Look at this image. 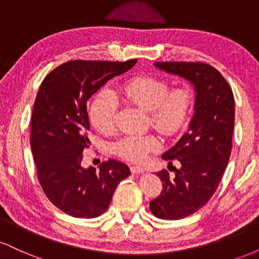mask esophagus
<instances>
[{
    "mask_svg": "<svg viewBox=\"0 0 259 259\" xmlns=\"http://www.w3.org/2000/svg\"><path fill=\"white\" fill-rule=\"evenodd\" d=\"M130 170H132L133 174H141V173H144L145 169L141 167H138V165H133V167L130 168Z\"/></svg>",
    "mask_w": 259,
    "mask_h": 259,
    "instance_id": "1",
    "label": "esophagus"
}]
</instances>
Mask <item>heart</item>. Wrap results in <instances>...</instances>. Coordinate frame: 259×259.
<instances>
[{
	"instance_id": "obj_1",
	"label": "heart",
	"mask_w": 259,
	"mask_h": 259,
	"mask_svg": "<svg viewBox=\"0 0 259 259\" xmlns=\"http://www.w3.org/2000/svg\"><path fill=\"white\" fill-rule=\"evenodd\" d=\"M117 97L129 105L148 111L152 126L168 136L183 129L194 103V95L189 88L181 86L169 91V84L165 80L136 76L124 82L114 94L103 89L95 96L89 114L92 125L101 133L108 134L114 129L118 113ZM159 147L160 140L150 134L124 136L115 142L113 150L121 158L142 162Z\"/></svg>"
}]
</instances>
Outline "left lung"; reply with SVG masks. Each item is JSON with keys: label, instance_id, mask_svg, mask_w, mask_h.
<instances>
[{"label": "left lung", "instance_id": "8db88e82", "mask_svg": "<svg viewBox=\"0 0 259 259\" xmlns=\"http://www.w3.org/2000/svg\"><path fill=\"white\" fill-rule=\"evenodd\" d=\"M163 72L184 78L194 85V117L189 130L162 158L173 164L175 178L167 170L157 175L163 190L150 202L157 218L177 221L194 214L210 200L221 183L233 147L235 102L230 86L215 68L201 62H157Z\"/></svg>", "mask_w": 259, "mask_h": 259}]
</instances>
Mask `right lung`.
I'll return each mask as SVG.
<instances>
[{
	"label": "right lung",
	"mask_w": 259,
	"mask_h": 259,
	"mask_svg": "<svg viewBox=\"0 0 259 259\" xmlns=\"http://www.w3.org/2000/svg\"><path fill=\"white\" fill-rule=\"evenodd\" d=\"M136 62L70 61L58 65L41 82L31 115L32 157L47 198L67 214H103L118 184L130 175L129 167L117 159L102 162L100 170L82 168L81 159L90 145L89 99Z\"/></svg>",
	"instance_id": "add662e5"
}]
</instances>
